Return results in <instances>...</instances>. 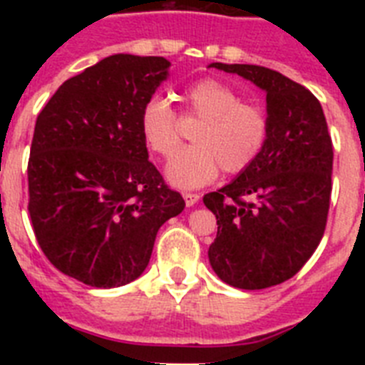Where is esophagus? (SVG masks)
I'll list each match as a JSON object with an SVG mask.
<instances>
[{"label":"esophagus","instance_id":"esophagus-1","mask_svg":"<svg viewBox=\"0 0 365 365\" xmlns=\"http://www.w3.org/2000/svg\"><path fill=\"white\" fill-rule=\"evenodd\" d=\"M182 197H185L186 206H193V205H195V202L199 201V195H197V193L186 192V193H182Z\"/></svg>","mask_w":365,"mask_h":365}]
</instances>
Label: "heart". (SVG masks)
<instances>
[{
  "instance_id": "heart-1",
  "label": "heart",
  "mask_w": 365,
  "mask_h": 365,
  "mask_svg": "<svg viewBox=\"0 0 365 365\" xmlns=\"http://www.w3.org/2000/svg\"><path fill=\"white\" fill-rule=\"evenodd\" d=\"M180 118L164 98H151L140 113L144 143L159 157H172L182 144V122H199L192 148L175 155L166 166V179L180 190L208 185L219 170L237 175L252 166L265 150L270 135L269 113L228 83L202 78L179 93Z\"/></svg>"
}]
</instances>
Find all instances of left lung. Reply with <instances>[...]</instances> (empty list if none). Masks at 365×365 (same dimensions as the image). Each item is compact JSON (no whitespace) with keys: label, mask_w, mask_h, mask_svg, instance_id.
I'll return each instance as SVG.
<instances>
[{"label":"left lung","mask_w":365,"mask_h":365,"mask_svg":"<svg viewBox=\"0 0 365 365\" xmlns=\"http://www.w3.org/2000/svg\"><path fill=\"white\" fill-rule=\"evenodd\" d=\"M210 67L267 93L270 135L252 166L202 197L217 219L208 257L228 285L267 289L291 279L320 245L333 188V140L318 98L294 80L248 63Z\"/></svg>","instance_id":"1"}]
</instances>
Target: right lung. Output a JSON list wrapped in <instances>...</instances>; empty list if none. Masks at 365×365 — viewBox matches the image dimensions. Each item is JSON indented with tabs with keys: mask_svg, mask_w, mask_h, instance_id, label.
Masks as SVG:
<instances>
[{
	"mask_svg": "<svg viewBox=\"0 0 365 365\" xmlns=\"http://www.w3.org/2000/svg\"><path fill=\"white\" fill-rule=\"evenodd\" d=\"M163 56L113 54L66 80L41 109L29 157V214L47 259L98 289L137 279L185 199L148 160L140 113Z\"/></svg>",
	"mask_w": 365,
	"mask_h": 365,
	"instance_id": "obj_1",
	"label": "right lung"
}]
</instances>
